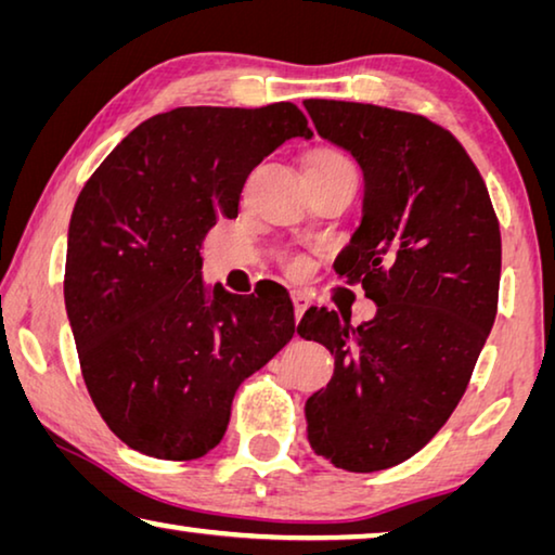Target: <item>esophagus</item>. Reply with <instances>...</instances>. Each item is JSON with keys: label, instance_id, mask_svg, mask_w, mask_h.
Here are the masks:
<instances>
[{"label": "esophagus", "instance_id": "1", "mask_svg": "<svg viewBox=\"0 0 555 555\" xmlns=\"http://www.w3.org/2000/svg\"><path fill=\"white\" fill-rule=\"evenodd\" d=\"M292 301H294V313H296V321H301V315L309 311V306H311V298L306 296V294H301V292H294L292 294Z\"/></svg>", "mask_w": 555, "mask_h": 555}]
</instances>
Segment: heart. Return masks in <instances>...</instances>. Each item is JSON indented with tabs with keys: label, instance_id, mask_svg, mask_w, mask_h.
<instances>
[{
	"label": "heart",
	"instance_id": "heart-1",
	"mask_svg": "<svg viewBox=\"0 0 555 555\" xmlns=\"http://www.w3.org/2000/svg\"><path fill=\"white\" fill-rule=\"evenodd\" d=\"M309 167H346V170H353V167H350V163L346 160V157L338 155V153H331V151L315 155L313 163ZM288 269L301 271L304 269V259H292V261H288Z\"/></svg>",
	"mask_w": 555,
	"mask_h": 555
}]
</instances>
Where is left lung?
I'll return each mask as SVG.
<instances>
[{
  "label": "left lung",
  "instance_id": "obj_1",
  "mask_svg": "<svg viewBox=\"0 0 555 555\" xmlns=\"http://www.w3.org/2000/svg\"><path fill=\"white\" fill-rule=\"evenodd\" d=\"M304 105L363 172L360 222L333 267L377 306L358 328L325 309L298 323L336 358L306 400L309 442L333 467L380 472L420 452L467 390L496 319L499 222L450 130L371 103Z\"/></svg>",
  "mask_w": 555,
  "mask_h": 555
}]
</instances>
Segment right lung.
I'll list each match as a JSON object with an SVG mask.
<instances>
[{
	"instance_id": "add662e5",
	"label": "right lung",
	"mask_w": 555,
	"mask_h": 555,
	"mask_svg": "<svg viewBox=\"0 0 555 555\" xmlns=\"http://www.w3.org/2000/svg\"><path fill=\"white\" fill-rule=\"evenodd\" d=\"M294 138H313L294 103L175 108L122 138L78 195L66 313L95 410L130 450L170 462L215 450L236 388L294 338L284 286H207L199 257L249 172Z\"/></svg>"
}]
</instances>
